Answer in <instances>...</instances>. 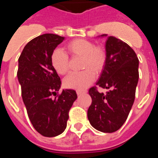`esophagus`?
I'll list each match as a JSON object with an SVG mask.
<instances>
[{
    "instance_id": "obj_1",
    "label": "esophagus",
    "mask_w": 158,
    "mask_h": 158,
    "mask_svg": "<svg viewBox=\"0 0 158 158\" xmlns=\"http://www.w3.org/2000/svg\"><path fill=\"white\" fill-rule=\"evenodd\" d=\"M85 93H86L85 91H80V90H77V95H82V94H85Z\"/></svg>"
}]
</instances>
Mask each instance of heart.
Wrapping results in <instances>:
<instances>
[{
    "label": "heart",
    "mask_w": 158,
    "mask_h": 158,
    "mask_svg": "<svg viewBox=\"0 0 158 158\" xmlns=\"http://www.w3.org/2000/svg\"><path fill=\"white\" fill-rule=\"evenodd\" d=\"M66 49L71 56L82 57L81 69H85L69 73L64 79V85L68 89L84 90L94 80L95 74L93 72L98 74L104 68L105 51L101 47H96L92 42L82 39L71 41L67 44ZM51 62L58 74L64 75L69 70V56L61 49H55L53 51Z\"/></svg>",
    "instance_id": "obj_1"
}]
</instances>
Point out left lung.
Wrapping results in <instances>:
<instances>
[{"label":"left lung","mask_w":158,"mask_h":158,"mask_svg":"<svg viewBox=\"0 0 158 158\" xmlns=\"http://www.w3.org/2000/svg\"><path fill=\"white\" fill-rule=\"evenodd\" d=\"M105 48L106 63L96 85L109 90L104 94L96 86L89 89L88 118L97 131L112 133L123 125L135 101L139 61L133 49L114 36L107 37Z\"/></svg>","instance_id":"8db88e82"}]
</instances>
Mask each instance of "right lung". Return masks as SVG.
<instances>
[{
	"label": "right lung",
	"instance_id": "obj_1",
	"mask_svg": "<svg viewBox=\"0 0 158 158\" xmlns=\"http://www.w3.org/2000/svg\"><path fill=\"white\" fill-rule=\"evenodd\" d=\"M65 38L43 34L25 46L18 62L17 77L29 119L43 136L55 137L65 131L69 111L77 98L73 89H63L51 62L54 49Z\"/></svg>",
	"mask_w": 158,
	"mask_h": 158
}]
</instances>
